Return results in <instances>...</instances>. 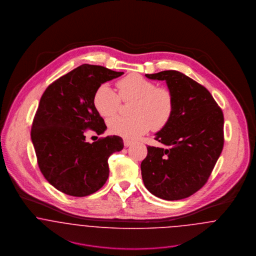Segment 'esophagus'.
<instances>
[{"instance_id": "obj_1", "label": "esophagus", "mask_w": 256, "mask_h": 256, "mask_svg": "<svg viewBox=\"0 0 256 256\" xmlns=\"http://www.w3.org/2000/svg\"><path fill=\"white\" fill-rule=\"evenodd\" d=\"M133 144V142L132 140H124V146H125V148H128V146H130L131 144Z\"/></svg>"}]
</instances>
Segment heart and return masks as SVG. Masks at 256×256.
I'll return each instance as SVG.
<instances>
[{
  "mask_svg": "<svg viewBox=\"0 0 256 256\" xmlns=\"http://www.w3.org/2000/svg\"><path fill=\"white\" fill-rule=\"evenodd\" d=\"M118 92L107 84H101L94 95V106L103 118L114 116L124 102L133 101L132 116H116L108 122V131L125 138L134 140L146 134L150 127L159 130L170 122L174 112V96L170 90L138 74L128 75L116 82Z\"/></svg>",
  "mask_w": 256,
  "mask_h": 256,
  "instance_id": "b5f03b06",
  "label": "heart"
}]
</instances>
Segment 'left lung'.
<instances>
[{
  "label": "left lung",
  "mask_w": 256,
  "mask_h": 256,
  "mask_svg": "<svg viewBox=\"0 0 256 256\" xmlns=\"http://www.w3.org/2000/svg\"><path fill=\"white\" fill-rule=\"evenodd\" d=\"M166 81L174 96L172 116L148 146L140 170L146 188L166 200L188 198L205 185L224 148V114L198 82L176 70L146 74Z\"/></svg>",
  "instance_id": "1"
}]
</instances>
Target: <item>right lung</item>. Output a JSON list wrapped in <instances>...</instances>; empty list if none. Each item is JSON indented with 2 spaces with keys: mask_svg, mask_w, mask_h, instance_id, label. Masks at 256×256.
Masks as SVG:
<instances>
[{
  "mask_svg": "<svg viewBox=\"0 0 256 256\" xmlns=\"http://www.w3.org/2000/svg\"><path fill=\"white\" fill-rule=\"evenodd\" d=\"M122 74L82 64L52 82L41 96L30 138L42 174L66 194L82 198L102 188L110 174L108 157L124 146L118 136L86 142V130L101 134L107 129L94 106L95 90Z\"/></svg>",
  "mask_w": 256,
  "mask_h": 256,
  "instance_id": "right-lung-1",
  "label": "right lung"
}]
</instances>
